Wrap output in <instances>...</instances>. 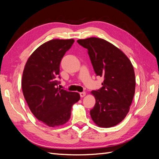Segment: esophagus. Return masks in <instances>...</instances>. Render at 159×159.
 <instances>
[{"label":"esophagus","instance_id":"obj_1","mask_svg":"<svg viewBox=\"0 0 159 159\" xmlns=\"http://www.w3.org/2000/svg\"><path fill=\"white\" fill-rule=\"evenodd\" d=\"M80 94L81 98H84V97H85V96L86 93L85 92V91H84V92H81V93H80Z\"/></svg>","mask_w":159,"mask_h":159}]
</instances>
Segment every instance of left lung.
Segmentation results:
<instances>
[{
    "instance_id": "obj_1",
    "label": "left lung",
    "mask_w": 159,
    "mask_h": 159,
    "mask_svg": "<svg viewBox=\"0 0 159 159\" xmlns=\"http://www.w3.org/2000/svg\"><path fill=\"white\" fill-rule=\"evenodd\" d=\"M77 42L88 49L96 75L104 78L103 87L91 92L96 102L90 111L91 119L100 127L117 125L129 111L135 91L131 62L121 50L102 38L91 37Z\"/></svg>"
}]
</instances>
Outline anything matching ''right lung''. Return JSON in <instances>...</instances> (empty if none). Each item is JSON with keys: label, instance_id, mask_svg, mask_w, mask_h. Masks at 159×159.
<instances>
[{"label": "right lung", "instance_id": "1", "mask_svg": "<svg viewBox=\"0 0 159 159\" xmlns=\"http://www.w3.org/2000/svg\"><path fill=\"white\" fill-rule=\"evenodd\" d=\"M74 39H53L40 46L28 57L22 74L24 97L34 116L54 127L68 121L72 105L80 99L77 92L57 88L60 64Z\"/></svg>", "mask_w": 159, "mask_h": 159}]
</instances>
